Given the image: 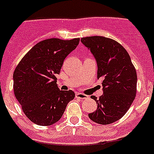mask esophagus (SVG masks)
Masks as SVG:
<instances>
[{"instance_id": "1", "label": "esophagus", "mask_w": 154, "mask_h": 154, "mask_svg": "<svg viewBox=\"0 0 154 154\" xmlns=\"http://www.w3.org/2000/svg\"><path fill=\"white\" fill-rule=\"evenodd\" d=\"M75 97L79 99H86V98H88L87 95L84 94V93H80V92H77L75 94Z\"/></svg>"}]
</instances>
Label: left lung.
I'll return each instance as SVG.
<instances>
[{"label":"left lung","instance_id":"8db88e82","mask_svg":"<svg viewBox=\"0 0 154 154\" xmlns=\"http://www.w3.org/2000/svg\"><path fill=\"white\" fill-rule=\"evenodd\" d=\"M97 64V79L102 78L103 94L96 100L97 109L88 114L93 122L106 125L120 119L133 102L137 75L131 57L119 43L104 36L81 39Z\"/></svg>","mask_w":154,"mask_h":154}]
</instances>
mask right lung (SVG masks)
<instances>
[{"label":"right lung","mask_w":154,"mask_h":154,"mask_svg":"<svg viewBox=\"0 0 154 154\" xmlns=\"http://www.w3.org/2000/svg\"><path fill=\"white\" fill-rule=\"evenodd\" d=\"M79 43V38L42 40L31 48L15 68L13 75L15 97L25 115L35 124H54L75 98L72 90L59 89L56 75Z\"/></svg>","instance_id":"add662e5"}]
</instances>
